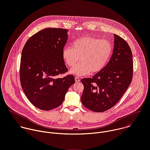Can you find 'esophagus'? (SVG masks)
<instances>
[{
    "label": "esophagus",
    "instance_id": "34e87169",
    "mask_svg": "<svg viewBox=\"0 0 150 150\" xmlns=\"http://www.w3.org/2000/svg\"><path fill=\"white\" fill-rule=\"evenodd\" d=\"M75 81H76V82H80V78H79V77H78V76H76V77L75 78Z\"/></svg>",
    "mask_w": 150,
    "mask_h": 150
}]
</instances>
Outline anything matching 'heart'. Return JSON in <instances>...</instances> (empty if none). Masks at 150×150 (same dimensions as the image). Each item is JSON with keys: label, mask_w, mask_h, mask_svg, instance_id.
<instances>
[{"label": "heart", "mask_w": 150, "mask_h": 150, "mask_svg": "<svg viewBox=\"0 0 150 150\" xmlns=\"http://www.w3.org/2000/svg\"><path fill=\"white\" fill-rule=\"evenodd\" d=\"M112 52V45L106 39L85 36L75 40L72 47L65 46L62 57L69 67H74L70 73L83 76L101 71L108 62Z\"/></svg>", "instance_id": "b5f03b06"}]
</instances>
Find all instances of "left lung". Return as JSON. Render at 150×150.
Wrapping results in <instances>:
<instances>
[{"instance_id": "left-lung-1", "label": "left lung", "mask_w": 150, "mask_h": 150, "mask_svg": "<svg viewBox=\"0 0 150 150\" xmlns=\"http://www.w3.org/2000/svg\"><path fill=\"white\" fill-rule=\"evenodd\" d=\"M114 35L113 53L108 64L92 78H83L81 99L86 108L96 112L113 107L129 86L133 74L132 55L127 42Z\"/></svg>"}]
</instances>
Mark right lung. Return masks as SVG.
<instances>
[{"mask_svg": "<svg viewBox=\"0 0 150 150\" xmlns=\"http://www.w3.org/2000/svg\"><path fill=\"white\" fill-rule=\"evenodd\" d=\"M68 30L46 28L32 36L22 52L20 81L30 102L36 108L49 111L60 106L75 77L59 78L68 68L62 57Z\"/></svg>", "mask_w": 150, "mask_h": 150, "instance_id": "right-lung-1", "label": "right lung"}]
</instances>
